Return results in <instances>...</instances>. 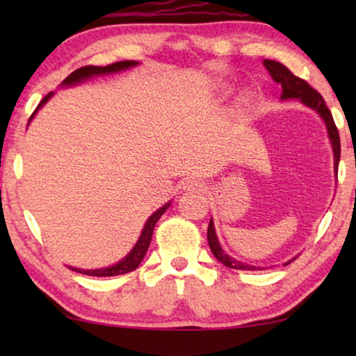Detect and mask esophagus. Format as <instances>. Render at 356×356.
Masks as SVG:
<instances>
[{
    "label": "esophagus",
    "instance_id": "34e87169",
    "mask_svg": "<svg viewBox=\"0 0 356 356\" xmlns=\"http://www.w3.org/2000/svg\"><path fill=\"white\" fill-rule=\"evenodd\" d=\"M183 189H186V191H201L202 184L199 183L197 179H186V181L183 183Z\"/></svg>",
    "mask_w": 356,
    "mask_h": 356
}]
</instances>
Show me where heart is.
<instances>
[{
	"instance_id": "heart-1",
	"label": "heart",
	"mask_w": 356,
	"mask_h": 356,
	"mask_svg": "<svg viewBox=\"0 0 356 356\" xmlns=\"http://www.w3.org/2000/svg\"><path fill=\"white\" fill-rule=\"evenodd\" d=\"M252 102H254V97H252L251 92H243V94L236 99L235 110L238 113H246V111L252 106Z\"/></svg>"
}]
</instances>
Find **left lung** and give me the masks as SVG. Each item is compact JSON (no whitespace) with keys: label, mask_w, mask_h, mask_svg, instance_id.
<instances>
[{"label":"left lung","mask_w":356,"mask_h":356,"mask_svg":"<svg viewBox=\"0 0 356 356\" xmlns=\"http://www.w3.org/2000/svg\"><path fill=\"white\" fill-rule=\"evenodd\" d=\"M264 66L267 67V71L270 72L272 79H274L277 84L282 86V99H298L303 102L305 105H308L309 108H313L318 111V113L323 116V120L325 121V126H327L329 131V138L330 143H332V149H334V157H335V172L339 170V160H340V138H339V129L334 123L332 113L325 105V102L323 99V95L319 94L318 90L313 89L308 82L301 77H296L293 72H291L289 67L282 65L279 61H272V60H264ZM207 241L209 246H211L212 254L217 257V261H220L223 266L230 267V269H240V270H259L261 267H252V266H246L243 262H238L230 257L228 254L223 252V250L218 245L216 230H213V222H209V228H207ZM291 262V261H290ZM286 262V264H290Z\"/></svg>","instance_id":"obj_1"}]
</instances>
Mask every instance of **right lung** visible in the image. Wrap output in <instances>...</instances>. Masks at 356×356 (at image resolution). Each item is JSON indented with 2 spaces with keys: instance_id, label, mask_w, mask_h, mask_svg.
I'll list each match as a JSON object with an SVG mask.
<instances>
[{
  "instance_id": "add662e5",
  "label": "right lung",
  "mask_w": 356,
  "mask_h": 356,
  "mask_svg": "<svg viewBox=\"0 0 356 356\" xmlns=\"http://www.w3.org/2000/svg\"><path fill=\"white\" fill-rule=\"evenodd\" d=\"M138 65L136 61H118L113 63V65L108 66H82L79 70H76L74 72H71L70 76L63 81V86H71V84H77V82L87 79V77L92 76H99V74H110V72H116V71H123L128 70V67H133ZM53 94H48L47 97H43L40 104L35 108V111L31 115V120L33 118V115L37 113V110L43 106V104L50 99ZM170 204H165L163 207H160L157 212L152 213L149 217V220L145 222L144 230L140 233L138 243L133 248V251L129 252L128 256L124 257L123 261L118 262V264L111 266V267H105V269H97V270H82V269H74V267H70V269L79 272V274H86V275H92V277H113V275H121V274H128V272H133L134 269H138L140 262H143L145 252H147V248L150 245V240H152V233H154V227L155 223L159 222V218L162 217V213L167 211Z\"/></svg>"
}]
</instances>
